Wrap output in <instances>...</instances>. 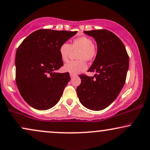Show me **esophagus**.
Masks as SVG:
<instances>
[{
	"label": "esophagus",
	"mask_w": 150,
	"mask_h": 150,
	"mask_svg": "<svg viewBox=\"0 0 150 150\" xmlns=\"http://www.w3.org/2000/svg\"><path fill=\"white\" fill-rule=\"evenodd\" d=\"M69 75H70V77L71 78V79H72V78H74V77L77 76V74H72V73L69 74Z\"/></svg>",
	"instance_id": "obj_1"
}]
</instances>
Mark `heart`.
Masks as SVG:
<instances>
[{
	"instance_id": "obj_1",
	"label": "heart",
	"mask_w": 150,
	"mask_h": 150,
	"mask_svg": "<svg viewBox=\"0 0 150 150\" xmlns=\"http://www.w3.org/2000/svg\"><path fill=\"white\" fill-rule=\"evenodd\" d=\"M71 50L76 52L77 61H69L63 66L64 70L76 74L84 71L87 68L85 61H92L97 54L96 46L92 42L91 38L81 36L74 39L70 44L63 43L60 46L59 54L63 62L67 61Z\"/></svg>"
}]
</instances>
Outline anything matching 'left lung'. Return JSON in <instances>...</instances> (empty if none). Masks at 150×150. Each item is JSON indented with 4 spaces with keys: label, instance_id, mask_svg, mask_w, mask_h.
I'll return each mask as SVG.
<instances>
[{
    "label": "left lung",
    "instance_id": "1",
    "mask_svg": "<svg viewBox=\"0 0 150 150\" xmlns=\"http://www.w3.org/2000/svg\"><path fill=\"white\" fill-rule=\"evenodd\" d=\"M97 44V54L88 69L96 72L94 77L81 74V83L76 89L83 106L99 111L106 108L119 94L125 83L129 68V56L121 40L108 30L84 31Z\"/></svg>",
    "mask_w": 150,
    "mask_h": 150
}]
</instances>
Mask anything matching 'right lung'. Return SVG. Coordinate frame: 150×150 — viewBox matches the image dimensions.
<instances>
[{
	"label": "right lung",
	"mask_w": 150,
	"mask_h": 150,
	"mask_svg": "<svg viewBox=\"0 0 150 150\" xmlns=\"http://www.w3.org/2000/svg\"><path fill=\"white\" fill-rule=\"evenodd\" d=\"M76 33L38 30L19 45L15 58L16 82L21 95L31 107L46 110L59 101L70 81L68 72H55L63 65L59 48Z\"/></svg>",
	"instance_id": "add662e5"
}]
</instances>
